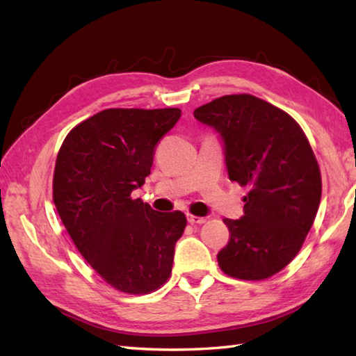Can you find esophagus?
<instances>
[{"mask_svg": "<svg viewBox=\"0 0 356 356\" xmlns=\"http://www.w3.org/2000/svg\"><path fill=\"white\" fill-rule=\"evenodd\" d=\"M188 222L191 225H202L207 222L205 217H197V216H193V214H188Z\"/></svg>", "mask_w": 356, "mask_h": 356, "instance_id": "34e87169", "label": "esophagus"}]
</instances>
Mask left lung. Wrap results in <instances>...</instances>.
<instances>
[{"mask_svg":"<svg viewBox=\"0 0 356 356\" xmlns=\"http://www.w3.org/2000/svg\"><path fill=\"white\" fill-rule=\"evenodd\" d=\"M220 136L232 182L249 186L245 214L225 218L229 241L217 254L226 275L264 280L303 246L321 200V174L295 120L252 95H228L194 110Z\"/></svg>","mask_w":356,"mask_h":356,"instance_id":"1","label":"left lung"}]
</instances>
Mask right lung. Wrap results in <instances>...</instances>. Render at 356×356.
I'll return each instance as SVG.
<instances>
[{
	"instance_id": "add662e5",
	"label": "right lung",
	"mask_w": 356,
	"mask_h": 356,
	"mask_svg": "<svg viewBox=\"0 0 356 356\" xmlns=\"http://www.w3.org/2000/svg\"><path fill=\"white\" fill-rule=\"evenodd\" d=\"M179 108H108L67 134L53 174V202L81 255L105 282L148 293L170 278L186 217L159 213L131 193L145 184L157 142Z\"/></svg>"
}]
</instances>
